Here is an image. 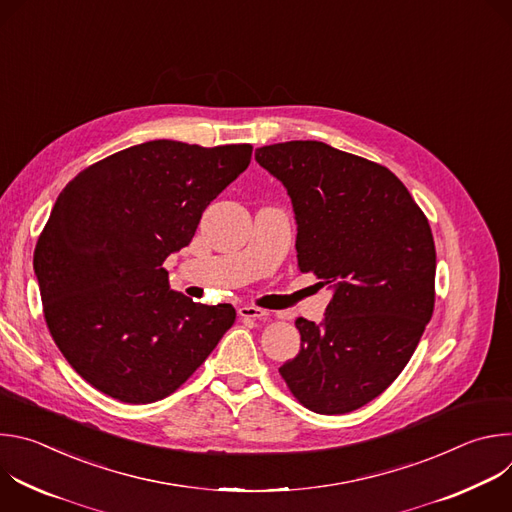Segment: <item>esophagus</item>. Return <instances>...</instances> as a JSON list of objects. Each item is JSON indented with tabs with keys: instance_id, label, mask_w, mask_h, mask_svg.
Listing matches in <instances>:
<instances>
[{
	"instance_id": "1",
	"label": "esophagus",
	"mask_w": 512,
	"mask_h": 512,
	"mask_svg": "<svg viewBox=\"0 0 512 512\" xmlns=\"http://www.w3.org/2000/svg\"><path fill=\"white\" fill-rule=\"evenodd\" d=\"M239 316L245 318V320H263V318H267L269 314H267L265 310L257 308V306H241V308H239Z\"/></svg>"
}]
</instances>
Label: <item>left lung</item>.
Here are the masks:
<instances>
[{
  "label": "left lung",
  "instance_id": "8db88e82",
  "mask_svg": "<svg viewBox=\"0 0 512 512\" xmlns=\"http://www.w3.org/2000/svg\"><path fill=\"white\" fill-rule=\"evenodd\" d=\"M255 160L294 204L298 269L334 287L320 326L296 320L302 348L279 375L310 411H354L401 375L431 320L427 216L389 168L322 141L263 145Z\"/></svg>",
  "mask_w": 512,
  "mask_h": 512
}]
</instances>
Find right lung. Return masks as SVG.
<instances>
[{"label": "right lung", "mask_w": 512, "mask_h": 512, "mask_svg": "<svg viewBox=\"0 0 512 512\" xmlns=\"http://www.w3.org/2000/svg\"><path fill=\"white\" fill-rule=\"evenodd\" d=\"M251 154V143L154 139L85 168L60 192L34 271L58 350L97 391L131 405L160 401L235 324L231 304L172 291L162 265L192 241L204 208Z\"/></svg>", "instance_id": "add662e5"}]
</instances>
